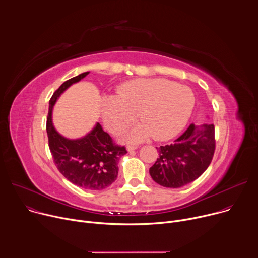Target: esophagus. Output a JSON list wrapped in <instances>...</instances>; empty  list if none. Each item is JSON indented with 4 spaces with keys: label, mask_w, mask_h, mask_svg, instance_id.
Instances as JSON below:
<instances>
[{
    "label": "esophagus",
    "mask_w": 258,
    "mask_h": 258,
    "mask_svg": "<svg viewBox=\"0 0 258 258\" xmlns=\"http://www.w3.org/2000/svg\"><path fill=\"white\" fill-rule=\"evenodd\" d=\"M136 149H138V146H127V151L128 152H132V151H134Z\"/></svg>",
    "instance_id": "esophagus-1"
}]
</instances>
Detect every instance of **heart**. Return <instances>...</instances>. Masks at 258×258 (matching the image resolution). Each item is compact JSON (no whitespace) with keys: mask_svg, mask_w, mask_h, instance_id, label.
Segmentation results:
<instances>
[{"mask_svg":"<svg viewBox=\"0 0 258 258\" xmlns=\"http://www.w3.org/2000/svg\"><path fill=\"white\" fill-rule=\"evenodd\" d=\"M195 106L193 91L164 79H138L123 83L115 96L103 97L100 113L105 127L119 134L139 116L142 123L127 135L130 142L152 137L167 140L188 122Z\"/></svg>","mask_w":258,"mask_h":258,"instance_id":"b5f03b06","label":"heart"}]
</instances>
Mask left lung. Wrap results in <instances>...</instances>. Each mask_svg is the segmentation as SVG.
<instances>
[{
    "mask_svg": "<svg viewBox=\"0 0 258 258\" xmlns=\"http://www.w3.org/2000/svg\"><path fill=\"white\" fill-rule=\"evenodd\" d=\"M150 167L151 177L165 188H179L198 178L209 166L214 150V125L190 124L172 144L160 146Z\"/></svg>",
    "mask_w": 258,
    "mask_h": 258,
    "instance_id": "left-lung-1",
    "label": "left lung"
}]
</instances>
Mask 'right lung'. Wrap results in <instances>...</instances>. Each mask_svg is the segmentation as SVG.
Masks as SVG:
<instances>
[{"label": "right lung", "instance_id": "1", "mask_svg": "<svg viewBox=\"0 0 258 258\" xmlns=\"http://www.w3.org/2000/svg\"><path fill=\"white\" fill-rule=\"evenodd\" d=\"M89 73L84 72L64 82L53 94L49 102L47 134L55 165L63 176L78 187L99 191L111 186L117 178L118 161L127 153L125 147L116 145L100 123L85 137L69 140L61 136L52 122V110L57 99Z\"/></svg>", "mask_w": 258, "mask_h": 258}]
</instances>
